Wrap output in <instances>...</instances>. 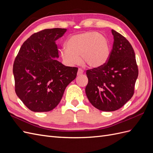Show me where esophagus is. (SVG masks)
I'll use <instances>...</instances> for the list:
<instances>
[{
	"instance_id": "1",
	"label": "esophagus",
	"mask_w": 153,
	"mask_h": 153,
	"mask_svg": "<svg viewBox=\"0 0 153 153\" xmlns=\"http://www.w3.org/2000/svg\"><path fill=\"white\" fill-rule=\"evenodd\" d=\"M84 73V70L82 69L81 68H79L78 69V72H77V75H80Z\"/></svg>"
}]
</instances>
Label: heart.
Segmentation results:
<instances>
[{"label":"heart","instance_id":"obj_1","mask_svg":"<svg viewBox=\"0 0 153 153\" xmlns=\"http://www.w3.org/2000/svg\"><path fill=\"white\" fill-rule=\"evenodd\" d=\"M66 47L61 49L63 61L69 66H74L82 61L91 68L103 66L108 61L110 48L107 39L95 31H87L69 37Z\"/></svg>","mask_w":153,"mask_h":153}]
</instances>
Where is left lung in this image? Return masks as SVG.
Returning a JSON list of instances; mask_svg holds the SVG:
<instances>
[{
    "mask_svg": "<svg viewBox=\"0 0 153 153\" xmlns=\"http://www.w3.org/2000/svg\"><path fill=\"white\" fill-rule=\"evenodd\" d=\"M112 33L114 43L108 61L86 71L87 98L95 108L105 112L119 109L131 98L138 75L132 46L119 32L112 30Z\"/></svg>",
    "mask_w": 153,
    "mask_h": 153,
    "instance_id": "left-lung-1",
    "label": "left lung"
}]
</instances>
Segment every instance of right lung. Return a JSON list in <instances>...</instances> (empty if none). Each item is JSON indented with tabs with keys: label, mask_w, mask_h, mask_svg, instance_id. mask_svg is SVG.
<instances>
[{
	"label": "right lung",
	"mask_w": 153,
	"mask_h": 153,
	"mask_svg": "<svg viewBox=\"0 0 153 153\" xmlns=\"http://www.w3.org/2000/svg\"><path fill=\"white\" fill-rule=\"evenodd\" d=\"M66 29H45L23 43L13 64L15 92L24 104L36 112H48L61 101L66 87L75 79L78 68L66 66L59 58L55 41Z\"/></svg>",
	"instance_id": "1"
}]
</instances>
